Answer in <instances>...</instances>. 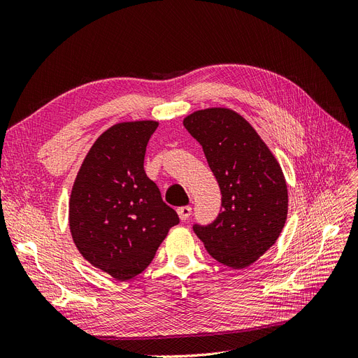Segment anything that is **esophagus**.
Returning <instances> with one entry per match:
<instances>
[{
  "mask_svg": "<svg viewBox=\"0 0 358 358\" xmlns=\"http://www.w3.org/2000/svg\"><path fill=\"white\" fill-rule=\"evenodd\" d=\"M191 213H192L191 206H180V208H178V215L182 221H187L191 216Z\"/></svg>",
  "mask_w": 358,
  "mask_h": 358,
  "instance_id": "obj_1",
  "label": "esophagus"
}]
</instances>
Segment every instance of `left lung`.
<instances>
[{"label":"left lung","instance_id":"obj_1","mask_svg":"<svg viewBox=\"0 0 358 358\" xmlns=\"http://www.w3.org/2000/svg\"><path fill=\"white\" fill-rule=\"evenodd\" d=\"M183 127L201 145L221 189V212L192 230L224 266L243 268L272 246L284 229L287 183L278 161L255 129L229 109H206Z\"/></svg>","mask_w":358,"mask_h":358}]
</instances>
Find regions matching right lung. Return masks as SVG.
Instances as JSON below:
<instances>
[{"mask_svg": "<svg viewBox=\"0 0 358 358\" xmlns=\"http://www.w3.org/2000/svg\"><path fill=\"white\" fill-rule=\"evenodd\" d=\"M158 124L122 122L104 131L73 185L70 230L85 259L117 280L142 273L179 216L143 169Z\"/></svg>", "mask_w": 358, "mask_h": 358, "instance_id": "1", "label": "right lung"}]
</instances>
